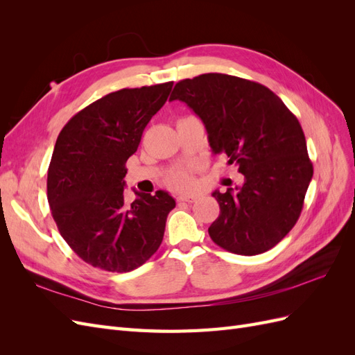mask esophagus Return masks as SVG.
<instances>
[{
	"label": "esophagus",
	"mask_w": 355,
	"mask_h": 355,
	"mask_svg": "<svg viewBox=\"0 0 355 355\" xmlns=\"http://www.w3.org/2000/svg\"><path fill=\"white\" fill-rule=\"evenodd\" d=\"M178 201H184V202H194L197 201V196H179Z\"/></svg>",
	"instance_id": "esophagus-1"
}]
</instances>
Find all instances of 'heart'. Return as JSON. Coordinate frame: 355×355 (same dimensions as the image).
<instances>
[{"label":"heart","instance_id":"b5f03b06","mask_svg":"<svg viewBox=\"0 0 355 355\" xmlns=\"http://www.w3.org/2000/svg\"><path fill=\"white\" fill-rule=\"evenodd\" d=\"M170 187H175L179 189H187L192 185V175L189 170H178L175 173H171L167 179Z\"/></svg>","mask_w":355,"mask_h":355}]
</instances>
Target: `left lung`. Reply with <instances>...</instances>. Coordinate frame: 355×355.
Segmentation results:
<instances>
[{
    "label": "left lung",
    "instance_id": "1",
    "mask_svg": "<svg viewBox=\"0 0 355 355\" xmlns=\"http://www.w3.org/2000/svg\"><path fill=\"white\" fill-rule=\"evenodd\" d=\"M170 101L185 102L206 127L213 154L244 176L241 187L214 191L220 213L210 239L231 253L272 249L295 227L313 179L297 118L265 85L227 73L179 81Z\"/></svg>",
    "mask_w": 355,
    "mask_h": 355
}]
</instances>
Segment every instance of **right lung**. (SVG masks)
Instances as JSON below:
<instances>
[{
    "mask_svg": "<svg viewBox=\"0 0 355 355\" xmlns=\"http://www.w3.org/2000/svg\"><path fill=\"white\" fill-rule=\"evenodd\" d=\"M173 83L123 89L75 114L62 128L47 173V200L60 235L84 262L110 272L144 265L163 241L176 206L166 191L124 201L125 161Z\"/></svg>",
    "mask_w": 355,
    "mask_h": 355,
    "instance_id": "obj_1",
    "label": "right lung"
}]
</instances>
